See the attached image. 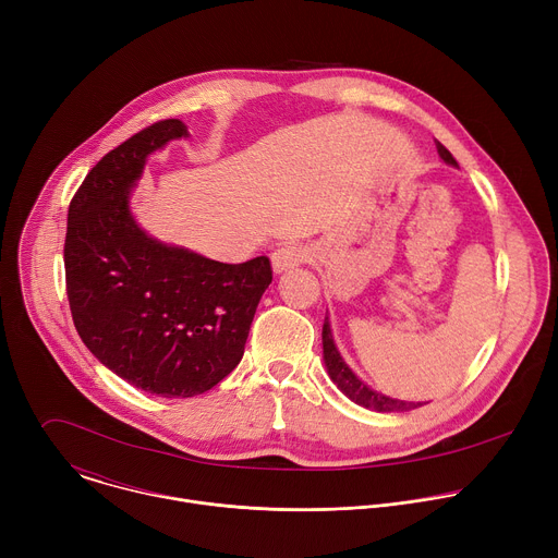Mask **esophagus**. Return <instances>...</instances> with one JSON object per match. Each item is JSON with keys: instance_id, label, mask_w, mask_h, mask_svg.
<instances>
[{"instance_id": "1", "label": "esophagus", "mask_w": 558, "mask_h": 558, "mask_svg": "<svg viewBox=\"0 0 558 558\" xmlns=\"http://www.w3.org/2000/svg\"><path fill=\"white\" fill-rule=\"evenodd\" d=\"M306 260H308V250L304 245H284L271 254L274 274H284Z\"/></svg>"}]
</instances>
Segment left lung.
Returning a JSON list of instances; mask_svg holds the SVG:
<instances>
[{
    "instance_id": "left-lung-1",
    "label": "left lung",
    "mask_w": 558,
    "mask_h": 558,
    "mask_svg": "<svg viewBox=\"0 0 558 558\" xmlns=\"http://www.w3.org/2000/svg\"><path fill=\"white\" fill-rule=\"evenodd\" d=\"M435 145H437V154H439L444 163H448L452 168H459L457 161H454V156L439 141H435ZM323 355H325V366H327V373H329L331 381L357 407L375 411V413H404V411H413V409L422 407V402L397 400V397H388V395L371 388L368 384H364L353 373V368L344 362L342 353L338 351V344H336L333 331H331V323H329V315L325 317V327H323Z\"/></svg>"
}]
</instances>
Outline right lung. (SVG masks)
Segmentation results:
<instances>
[{
    "label": "right lung",
    "mask_w": 558,
    "mask_h": 558,
    "mask_svg": "<svg viewBox=\"0 0 558 558\" xmlns=\"http://www.w3.org/2000/svg\"><path fill=\"white\" fill-rule=\"evenodd\" d=\"M190 136L158 121L108 151L68 209L63 247L72 320L88 351L128 384L158 397H194L243 360L271 265L209 260L149 235L130 196L147 158Z\"/></svg>",
    "instance_id": "add662e5"
}]
</instances>
